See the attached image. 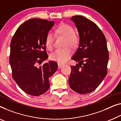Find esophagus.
<instances>
[{
	"mask_svg": "<svg viewBox=\"0 0 121 121\" xmlns=\"http://www.w3.org/2000/svg\"><path fill=\"white\" fill-rule=\"evenodd\" d=\"M58 65L59 68H62V66H63L64 65V64H62V63H58Z\"/></svg>",
	"mask_w": 121,
	"mask_h": 121,
	"instance_id": "34e87169",
	"label": "esophagus"
}]
</instances>
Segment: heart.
<instances>
[{
	"instance_id": "b5f03b06",
	"label": "heart",
	"mask_w": 121,
	"mask_h": 121,
	"mask_svg": "<svg viewBox=\"0 0 121 121\" xmlns=\"http://www.w3.org/2000/svg\"><path fill=\"white\" fill-rule=\"evenodd\" d=\"M56 33L58 35L65 38L64 46H69L72 48H76L78 44V38L74 34V30L72 27L66 24H62L56 29ZM54 36L52 33L47 34L45 39V44L47 48L52 50L53 47ZM72 52L69 47L64 48L57 49L51 54L52 60H56L59 63H64L69 58Z\"/></svg>"
}]
</instances>
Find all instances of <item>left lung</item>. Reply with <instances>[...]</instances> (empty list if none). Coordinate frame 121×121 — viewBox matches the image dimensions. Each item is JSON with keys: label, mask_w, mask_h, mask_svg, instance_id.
Returning <instances> with one entry per match:
<instances>
[{"label": "left lung", "mask_w": 121, "mask_h": 121, "mask_svg": "<svg viewBox=\"0 0 121 121\" xmlns=\"http://www.w3.org/2000/svg\"><path fill=\"white\" fill-rule=\"evenodd\" d=\"M80 36L78 48L71 57L78 63L71 66L69 86L80 94L94 91L107 74L108 52L106 38L97 24L81 16L70 19Z\"/></svg>", "instance_id": "left-lung-1"}]
</instances>
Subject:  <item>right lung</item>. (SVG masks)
<instances>
[{
  "label": "right lung",
  "instance_id": "add662e5",
  "mask_svg": "<svg viewBox=\"0 0 121 121\" xmlns=\"http://www.w3.org/2000/svg\"><path fill=\"white\" fill-rule=\"evenodd\" d=\"M55 22L32 18L18 28L10 44V64L13 78L20 88L29 95L39 96L50 88L49 78L57 71L56 62L48 61L45 39Z\"/></svg>",
  "mask_w": 121,
  "mask_h": 121
}]
</instances>
